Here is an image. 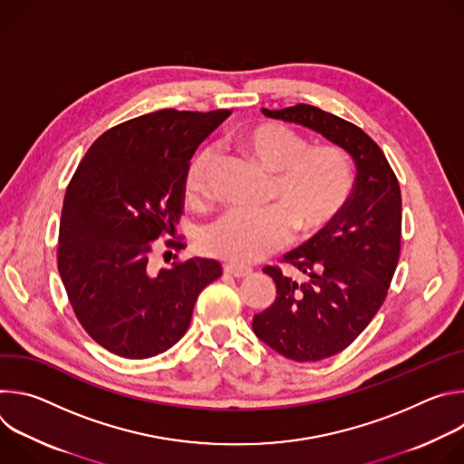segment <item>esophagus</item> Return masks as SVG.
<instances>
[{
  "instance_id": "34e87169",
  "label": "esophagus",
  "mask_w": 464,
  "mask_h": 464,
  "mask_svg": "<svg viewBox=\"0 0 464 464\" xmlns=\"http://www.w3.org/2000/svg\"><path fill=\"white\" fill-rule=\"evenodd\" d=\"M224 274L235 277V279H244V277H249L251 276V270L249 268H242V266H237V264H226L224 266Z\"/></svg>"
}]
</instances>
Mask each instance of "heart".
Masks as SVG:
<instances>
[{"mask_svg": "<svg viewBox=\"0 0 464 464\" xmlns=\"http://www.w3.org/2000/svg\"><path fill=\"white\" fill-rule=\"evenodd\" d=\"M231 141L260 170L274 176L270 200L279 209H233L220 217L202 237L208 253L249 266L297 237H312L333 224L345 209L353 190L347 156L336 147L308 149L304 138L279 124H255L237 130ZM215 154L198 149L183 172L187 202L202 204Z\"/></svg>", "mask_w": 464, "mask_h": 464, "instance_id": "obj_1", "label": "heart"}]
</instances>
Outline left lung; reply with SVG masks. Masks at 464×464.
Segmentation results:
<instances>
[{
	"label": "left lung",
	"instance_id": "left-lung-1",
	"mask_svg": "<svg viewBox=\"0 0 464 464\" xmlns=\"http://www.w3.org/2000/svg\"><path fill=\"white\" fill-rule=\"evenodd\" d=\"M262 113L295 122L342 147L356 165V179L342 215L308 242L285 255L301 274L276 281L272 306L253 317V333L295 362H317L347 349L385 301L401 256V185L380 147L356 124L310 104Z\"/></svg>",
	"mask_w": 464,
	"mask_h": 464
}]
</instances>
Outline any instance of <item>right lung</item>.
Masks as SVG:
<instances>
[{"instance_id":"obj_1","label":"right lung","mask_w":464,"mask_h":464,"mask_svg":"<svg viewBox=\"0 0 464 464\" xmlns=\"http://www.w3.org/2000/svg\"><path fill=\"white\" fill-rule=\"evenodd\" d=\"M229 113L160 110L124 121L90 147L65 190L58 272L86 333L121 358L178 343L198 295L222 276L220 262L200 256L156 274L150 256L160 237L176 233L188 158Z\"/></svg>"}]
</instances>
